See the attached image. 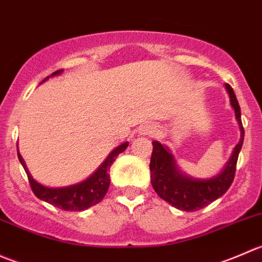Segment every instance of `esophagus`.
<instances>
[{
    "label": "esophagus",
    "mask_w": 262,
    "mask_h": 262,
    "mask_svg": "<svg viewBox=\"0 0 262 262\" xmlns=\"http://www.w3.org/2000/svg\"><path fill=\"white\" fill-rule=\"evenodd\" d=\"M156 130H157V126H156L155 124L147 123V124H142V125L139 126L138 132L141 136H152V134L156 133Z\"/></svg>",
    "instance_id": "obj_1"
}]
</instances>
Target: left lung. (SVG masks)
I'll return each mask as SVG.
<instances>
[{"mask_svg":"<svg viewBox=\"0 0 262 262\" xmlns=\"http://www.w3.org/2000/svg\"><path fill=\"white\" fill-rule=\"evenodd\" d=\"M226 89L228 91L231 105L234 109V114L238 121L241 139L238 144L234 147L228 163L219 175L212 179H207V180L189 178L179 170L175 158L172 153H170V150L167 149V147L162 146L157 141L152 143L153 152L149 163L150 184L157 195H160L161 199L180 210L195 212V210L207 207L214 200L226 194L234 180L237 160H238L239 150L244 144L245 130L241 121V109H239L233 89L228 83H226Z\"/></svg>","mask_w":262,"mask_h":262,"instance_id":"left-lung-1","label":"left lung"}]
</instances>
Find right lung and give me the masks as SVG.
Wrapping results in <instances>:
<instances>
[{"label":"right lung","instance_id":"add662e5","mask_svg":"<svg viewBox=\"0 0 262 262\" xmlns=\"http://www.w3.org/2000/svg\"><path fill=\"white\" fill-rule=\"evenodd\" d=\"M59 73H62V70L52 73L50 77L59 75ZM48 78L49 77L44 78L43 82L48 80ZM126 147H128V142L116 147L107 156V158L102 162V165L89 179L78 182V184L66 187H47L39 184L38 181H35L31 178L30 172H29L28 167L25 165V161L23 160L18 150L17 157L21 165H23L24 170H25L26 175H28L29 184H30L31 190H33L36 198H39L40 200H44V202L49 203V204L54 205V207L59 208L62 210H67V212H82V210L89 209L90 207H94V205L99 204L104 199L110 185V167H112L115 158L121 152H124L126 149Z\"/></svg>","mask_w":262,"mask_h":262}]
</instances>
